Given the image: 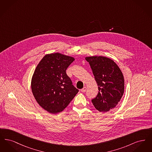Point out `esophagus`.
<instances>
[{
	"instance_id": "esophagus-1",
	"label": "esophagus",
	"mask_w": 152,
	"mask_h": 152,
	"mask_svg": "<svg viewBox=\"0 0 152 152\" xmlns=\"http://www.w3.org/2000/svg\"><path fill=\"white\" fill-rule=\"evenodd\" d=\"M86 90H87V88L86 87H84L83 89H81V91L82 92H86Z\"/></svg>"
}]
</instances>
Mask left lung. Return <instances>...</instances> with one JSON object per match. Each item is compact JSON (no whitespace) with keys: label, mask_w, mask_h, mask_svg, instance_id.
Instances as JSON below:
<instances>
[{"label":"left lung","mask_w":152,"mask_h":152,"mask_svg":"<svg viewBox=\"0 0 152 152\" xmlns=\"http://www.w3.org/2000/svg\"><path fill=\"white\" fill-rule=\"evenodd\" d=\"M98 86V94L92 99L95 108L101 112L115 108L124 92V79L118 65L103 56L87 57Z\"/></svg>","instance_id":"8db88e82"}]
</instances>
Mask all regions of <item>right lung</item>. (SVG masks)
Listing matches in <instances>:
<instances>
[{"label":"right lung","mask_w":152,"mask_h":152,"mask_svg":"<svg viewBox=\"0 0 152 152\" xmlns=\"http://www.w3.org/2000/svg\"><path fill=\"white\" fill-rule=\"evenodd\" d=\"M74 60L59 53H51L44 56L36 66L32 92L37 103L51 113L62 112L79 92L66 73Z\"/></svg>","instance_id":"obj_1"}]
</instances>
